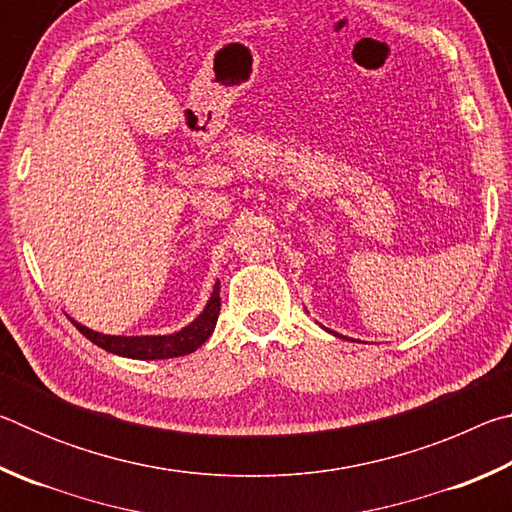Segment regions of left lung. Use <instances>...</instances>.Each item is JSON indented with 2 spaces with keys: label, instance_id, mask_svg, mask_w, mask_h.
<instances>
[{
  "label": "left lung",
  "instance_id": "left-lung-1",
  "mask_svg": "<svg viewBox=\"0 0 512 512\" xmlns=\"http://www.w3.org/2000/svg\"><path fill=\"white\" fill-rule=\"evenodd\" d=\"M332 334H334V336H341V334H336V332H332ZM341 339H345V336H341Z\"/></svg>",
  "mask_w": 512,
  "mask_h": 512
}]
</instances>
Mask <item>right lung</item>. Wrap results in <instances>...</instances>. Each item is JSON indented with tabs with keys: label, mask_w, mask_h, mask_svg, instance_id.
<instances>
[{
	"label": "right lung",
	"mask_w": 512,
	"mask_h": 512,
	"mask_svg": "<svg viewBox=\"0 0 512 512\" xmlns=\"http://www.w3.org/2000/svg\"><path fill=\"white\" fill-rule=\"evenodd\" d=\"M221 282L214 284V291L207 305L203 307L201 314H198L192 323L185 325L183 329L173 334H144V336H115V334H101L94 332V329L76 323L74 318H69L74 327L90 339L94 345H99L106 352L117 354V357L126 359H140V361H155V359H173L183 357V354H192L194 350L201 348V345L210 339L216 318H219L221 311V298H219Z\"/></svg>",
	"instance_id": "add662e5"
}]
</instances>
